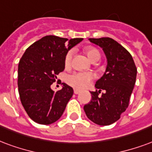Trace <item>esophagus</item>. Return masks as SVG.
Masks as SVG:
<instances>
[{"mask_svg": "<svg viewBox=\"0 0 152 152\" xmlns=\"http://www.w3.org/2000/svg\"><path fill=\"white\" fill-rule=\"evenodd\" d=\"M80 92H81V91L80 90V89H77V88H75V89H74V93H75V94H78V93H80Z\"/></svg>", "mask_w": 152, "mask_h": 152, "instance_id": "34e87169", "label": "esophagus"}]
</instances>
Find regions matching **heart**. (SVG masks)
I'll return each instance as SVG.
<instances>
[{
	"mask_svg": "<svg viewBox=\"0 0 152 152\" xmlns=\"http://www.w3.org/2000/svg\"><path fill=\"white\" fill-rule=\"evenodd\" d=\"M85 52L92 62L98 61L101 58V54L99 52V50L93 47L86 48ZM73 54H74L73 50L67 51L64 59L66 67H69L72 64ZM94 79H95L94 73L90 72H74L71 75H68L67 77V83L76 88L81 89V88H87Z\"/></svg>",
	"mask_w": 152,
	"mask_h": 152,
	"instance_id": "obj_1",
	"label": "heart"
}]
</instances>
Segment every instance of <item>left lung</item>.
<instances>
[{"mask_svg":"<svg viewBox=\"0 0 152 152\" xmlns=\"http://www.w3.org/2000/svg\"><path fill=\"white\" fill-rule=\"evenodd\" d=\"M89 41L103 49L107 67L103 76L96 82V90L90 92L92 100L84 110L92 122L108 126L118 121L128 107L137 68L130 52L113 39H89Z\"/></svg>","mask_w":152,"mask_h":152,"instance_id":"obj_1","label":"left lung"}]
</instances>
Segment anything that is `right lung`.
Masks as SVG:
<instances>
[{"label": "right lung", "mask_w": 152, "mask_h": 152, "mask_svg": "<svg viewBox=\"0 0 152 152\" xmlns=\"http://www.w3.org/2000/svg\"><path fill=\"white\" fill-rule=\"evenodd\" d=\"M83 39L70 40L48 35L26 50L18 64V86L21 102L33 121L42 125L56 122L73 95V88L66 84L54 92L50 85L56 75L64 70L65 56Z\"/></svg>", "instance_id": "1"}]
</instances>
